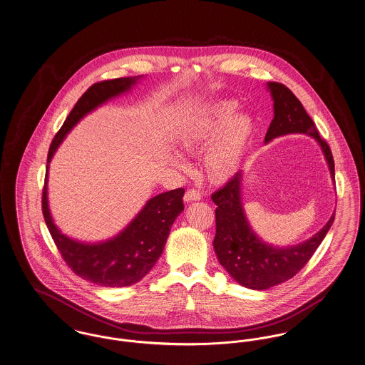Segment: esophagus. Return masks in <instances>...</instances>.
Listing matches in <instances>:
<instances>
[{
  "instance_id": "obj_1",
  "label": "esophagus",
  "mask_w": 365,
  "mask_h": 365,
  "mask_svg": "<svg viewBox=\"0 0 365 365\" xmlns=\"http://www.w3.org/2000/svg\"><path fill=\"white\" fill-rule=\"evenodd\" d=\"M201 192L195 189H189L185 192V201L186 202H192V201H200L201 200Z\"/></svg>"
}]
</instances>
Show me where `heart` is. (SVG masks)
I'll return each mask as SVG.
<instances>
[{
	"mask_svg": "<svg viewBox=\"0 0 365 365\" xmlns=\"http://www.w3.org/2000/svg\"><path fill=\"white\" fill-rule=\"evenodd\" d=\"M237 105L222 101L194 116L182 125L178 134L183 150L195 153L212 145L204 157V171L213 183L228 180L240 167L243 148L253 131L247 115L232 118Z\"/></svg>",
	"mask_w": 365,
	"mask_h": 365,
	"instance_id": "b5f03b06",
	"label": "heart"
}]
</instances>
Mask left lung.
Wrapping results in <instances>:
<instances>
[{
  "instance_id": "1",
  "label": "left lung",
  "mask_w": 365,
  "mask_h": 365,
  "mask_svg": "<svg viewBox=\"0 0 365 365\" xmlns=\"http://www.w3.org/2000/svg\"><path fill=\"white\" fill-rule=\"evenodd\" d=\"M274 98V119L265 134V142L280 135L302 133L316 139L330 167L335 180L334 158L330 146L320 137L316 124L307 113L301 101L289 87L279 82H269ZM242 175L237 173L223 187L212 192V201L217 205L215 210L216 235L213 247L219 262L240 284L253 290H267L297 275L319 245L324 240L334 222V215L327 225L307 242L286 249H278L260 241L249 227L241 202Z\"/></svg>"
}]
</instances>
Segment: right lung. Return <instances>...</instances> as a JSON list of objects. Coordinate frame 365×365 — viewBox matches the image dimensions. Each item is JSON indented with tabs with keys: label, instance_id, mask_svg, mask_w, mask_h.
I'll use <instances>...</instances> for the list:
<instances>
[{
	"label": "right lung",
	"instance_id": "obj_1",
	"mask_svg": "<svg viewBox=\"0 0 365 365\" xmlns=\"http://www.w3.org/2000/svg\"><path fill=\"white\" fill-rule=\"evenodd\" d=\"M138 78H118L97 82L88 87L54 135L48 153V164L61 140L76 123L98 105L127 91ZM48 168L49 165L46 167L42 190V213L53 241L72 272L105 287L131 286L143 278L161 256L171 226L185 209V189L165 191L153 197L118 237L106 242L90 245L71 240L54 226L48 207Z\"/></svg>",
	"mask_w": 365,
	"mask_h": 365
}]
</instances>
